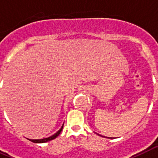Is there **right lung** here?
<instances>
[{
	"instance_id": "right-lung-1",
	"label": "right lung",
	"mask_w": 158,
	"mask_h": 158,
	"mask_svg": "<svg viewBox=\"0 0 158 158\" xmlns=\"http://www.w3.org/2000/svg\"><path fill=\"white\" fill-rule=\"evenodd\" d=\"M62 128H63V126L61 127V129L57 131L56 134H54L53 135H52V136L50 137H48V138H44V139H29L30 141L33 142V143H45V142H48V141H50V140H52V139H55V138H57V136H58L59 135H60V133H61V131H62Z\"/></svg>"
}]
</instances>
